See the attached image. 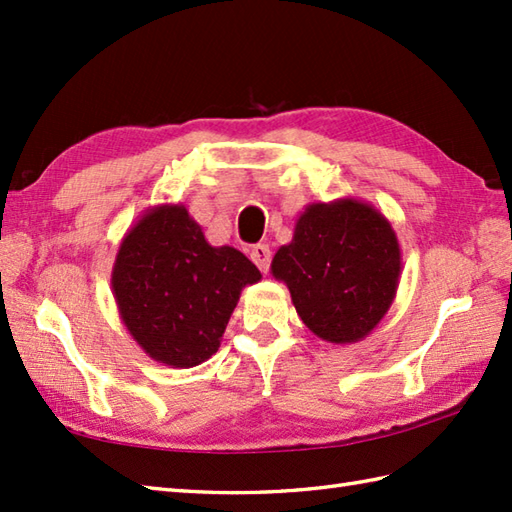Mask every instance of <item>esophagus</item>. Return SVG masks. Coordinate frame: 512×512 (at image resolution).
Instances as JSON below:
<instances>
[{"mask_svg": "<svg viewBox=\"0 0 512 512\" xmlns=\"http://www.w3.org/2000/svg\"><path fill=\"white\" fill-rule=\"evenodd\" d=\"M270 257H273V253H270L268 244H255L253 248H250V259H253L255 266L262 270V273H268Z\"/></svg>", "mask_w": 512, "mask_h": 512, "instance_id": "1", "label": "esophagus"}]
</instances>
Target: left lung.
I'll return each mask as SVG.
<instances>
[{"instance_id": "left-lung-1", "label": "left lung", "mask_w": 512, "mask_h": 512, "mask_svg": "<svg viewBox=\"0 0 512 512\" xmlns=\"http://www.w3.org/2000/svg\"><path fill=\"white\" fill-rule=\"evenodd\" d=\"M270 273L288 286L310 332L350 345L372 334L394 303L402 255L376 206L341 198L299 213L292 242L277 250Z\"/></svg>"}]
</instances>
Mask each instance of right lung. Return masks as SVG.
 Segmentation results:
<instances>
[{"label": "right lung", "mask_w": 512, "mask_h": 512, "mask_svg": "<svg viewBox=\"0 0 512 512\" xmlns=\"http://www.w3.org/2000/svg\"><path fill=\"white\" fill-rule=\"evenodd\" d=\"M262 279L233 246H211L184 204L151 206L118 246L112 292L121 321L154 361L211 358L246 286Z\"/></svg>", "instance_id": "1"}]
</instances>
